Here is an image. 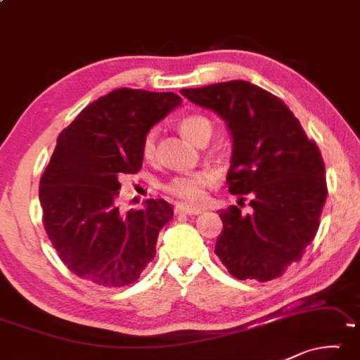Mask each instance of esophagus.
<instances>
[{
  "label": "esophagus",
  "instance_id": "esophagus-1",
  "mask_svg": "<svg viewBox=\"0 0 360 360\" xmlns=\"http://www.w3.org/2000/svg\"><path fill=\"white\" fill-rule=\"evenodd\" d=\"M176 213H184V214H200L203 213L202 207H195V205H187V203H178L174 207Z\"/></svg>",
  "mask_w": 360,
  "mask_h": 360
}]
</instances>
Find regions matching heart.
Here are the masks:
<instances>
[{
    "label": "heart",
    "mask_w": 360,
    "mask_h": 360,
    "mask_svg": "<svg viewBox=\"0 0 360 360\" xmlns=\"http://www.w3.org/2000/svg\"><path fill=\"white\" fill-rule=\"evenodd\" d=\"M181 133L193 144L213 133V124L203 115H189L181 120ZM157 149V131H149L142 141V155L146 160H153ZM214 174L210 169L191 171V173L176 176L167 184V192L186 202H198L205 197V189L213 184Z\"/></svg>",
    "instance_id": "b5f03b06"
}]
</instances>
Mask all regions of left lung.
Segmentation results:
<instances>
[{
	"label": "left lung",
	"instance_id": "1",
	"mask_svg": "<svg viewBox=\"0 0 360 360\" xmlns=\"http://www.w3.org/2000/svg\"><path fill=\"white\" fill-rule=\"evenodd\" d=\"M193 104L224 120L232 138L227 184L242 207L219 210L214 253L231 276L272 281L303 256L327 198L321 150L276 96L243 79L181 89Z\"/></svg>",
	"mask_w": 360,
	"mask_h": 360
}]
</instances>
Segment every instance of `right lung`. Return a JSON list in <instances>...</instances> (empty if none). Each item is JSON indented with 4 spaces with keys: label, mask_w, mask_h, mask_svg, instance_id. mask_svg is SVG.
<instances>
[{
    "label": "right lung",
    "mask_w": 360,
    "mask_h": 360,
    "mask_svg": "<svg viewBox=\"0 0 360 360\" xmlns=\"http://www.w3.org/2000/svg\"><path fill=\"white\" fill-rule=\"evenodd\" d=\"M181 104L174 93L113 89L59 134L39 181V203L49 240L75 276L124 287L153 259L173 208L150 198L142 210L122 213L120 178L138 173L146 134Z\"/></svg>",
    "instance_id": "obj_1"
}]
</instances>
